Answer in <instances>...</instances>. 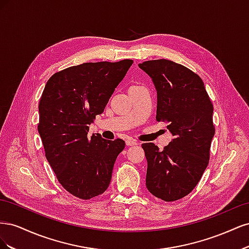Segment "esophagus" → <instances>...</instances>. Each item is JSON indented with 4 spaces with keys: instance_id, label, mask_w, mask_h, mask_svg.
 I'll return each instance as SVG.
<instances>
[{
    "instance_id": "esophagus-1",
    "label": "esophagus",
    "mask_w": 249,
    "mask_h": 249,
    "mask_svg": "<svg viewBox=\"0 0 249 249\" xmlns=\"http://www.w3.org/2000/svg\"><path fill=\"white\" fill-rule=\"evenodd\" d=\"M125 144H126L127 146H133V145H137L138 142L135 141V140H132V139H127V140L125 141Z\"/></svg>"
}]
</instances>
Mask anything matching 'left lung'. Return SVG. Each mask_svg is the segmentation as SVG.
I'll use <instances>...</instances> for the list:
<instances>
[{"label":"left lung","instance_id":"1","mask_svg":"<svg viewBox=\"0 0 249 249\" xmlns=\"http://www.w3.org/2000/svg\"><path fill=\"white\" fill-rule=\"evenodd\" d=\"M139 67L157 89V122L166 123L173 136L163 150L155 143H142L146 187L156 197L175 201L194 189L209 164L215 134L213 104L201 78L182 64L158 59Z\"/></svg>","mask_w":249,"mask_h":249}]
</instances>
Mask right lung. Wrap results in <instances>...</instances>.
Returning <instances> with one entry per match:
<instances>
[{
  "label": "right lung",
  "instance_id": "right-lung-1",
  "mask_svg": "<svg viewBox=\"0 0 249 249\" xmlns=\"http://www.w3.org/2000/svg\"><path fill=\"white\" fill-rule=\"evenodd\" d=\"M133 60L87 62L55 72L39 102L37 125L47 160L58 182L80 199L103 194L125 143L88 136L89 124L102 114Z\"/></svg>",
  "mask_w": 249,
  "mask_h": 249
}]
</instances>
